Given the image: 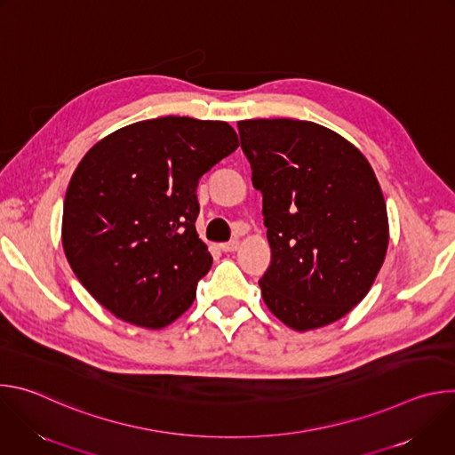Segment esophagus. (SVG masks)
<instances>
[{"mask_svg":"<svg viewBox=\"0 0 455 455\" xmlns=\"http://www.w3.org/2000/svg\"><path fill=\"white\" fill-rule=\"evenodd\" d=\"M237 248H239V241H237V239H232V241L221 244V250H223V251H235Z\"/></svg>","mask_w":455,"mask_h":455,"instance_id":"1","label":"esophagus"}]
</instances>
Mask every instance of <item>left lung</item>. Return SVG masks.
Instances as JSON below:
<instances>
[{
	"mask_svg": "<svg viewBox=\"0 0 455 455\" xmlns=\"http://www.w3.org/2000/svg\"><path fill=\"white\" fill-rule=\"evenodd\" d=\"M237 129L272 248L263 300L295 331L328 326L360 304L385 261L376 174L351 142L315 122L251 118Z\"/></svg>",
	"mask_w": 455,
	"mask_h": 455,
	"instance_id": "8db88e82",
	"label": "left lung"
}]
</instances>
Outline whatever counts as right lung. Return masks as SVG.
Masks as SVG:
<instances>
[{"label": "right lung", "mask_w": 455, "mask_h": 455, "mask_svg": "<svg viewBox=\"0 0 455 455\" xmlns=\"http://www.w3.org/2000/svg\"><path fill=\"white\" fill-rule=\"evenodd\" d=\"M239 148L227 122L160 116L116 129L79 162L62 248L116 318L162 330L196 299L212 255L196 232L198 180Z\"/></svg>", "instance_id": "obj_1"}]
</instances>
